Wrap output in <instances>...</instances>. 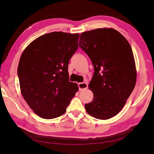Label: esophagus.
<instances>
[{
	"instance_id": "1",
	"label": "esophagus",
	"mask_w": 154,
	"mask_h": 154,
	"mask_svg": "<svg viewBox=\"0 0 154 154\" xmlns=\"http://www.w3.org/2000/svg\"><path fill=\"white\" fill-rule=\"evenodd\" d=\"M78 86H79V88L80 91H82V90H85L87 88L88 85L86 82H81V83H79Z\"/></svg>"
}]
</instances>
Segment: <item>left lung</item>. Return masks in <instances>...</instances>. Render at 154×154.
Segmentation results:
<instances>
[{
  "instance_id": "left-lung-1",
  "label": "left lung",
  "mask_w": 154,
  "mask_h": 154,
  "mask_svg": "<svg viewBox=\"0 0 154 154\" xmlns=\"http://www.w3.org/2000/svg\"><path fill=\"white\" fill-rule=\"evenodd\" d=\"M79 45L94 68L88 85L94 98L85 104L86 111L97 119H109L124 107L136 84L137 71L131 45L111 28L82 32Z\"/></svg>"
}]
</instances>
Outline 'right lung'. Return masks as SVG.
<instances>
[{
    "label": "right lung",
    "mask_w": 154,
    "mask_h": 154,
    "mask_svg": "<svg viewBox=\"0 0 154 154\" xmlns=\"http://www.w3.org/2000/svg\"><path fill=\"white\" fill-rule=\"evenodd\" d=\"M79 38V34H45L21 54L17 68L21 92L39 117L53 119L62 115L78 91L77 84L69 81L68 69Z\"/></svg>",
    "instance_id": "1"
}]
</instances>
